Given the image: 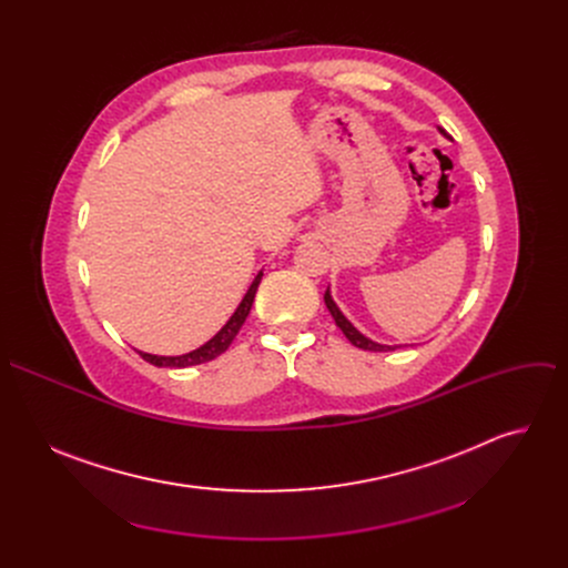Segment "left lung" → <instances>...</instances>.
I'll return each instance as SVG.
<instances>
[{
	"label": "left lung",
	"instance_id": "obj_1",
	"mask_svg": "<svg viewBox=\"0 0 568 568\" xmlns=\"http://www.w3.org/2000/svg\"><path fill=\"white\" fill-rule=\"evenodd\" d=\"M438 130H440V128H438ZM440 134H445V130H440ZM323 301H326V305H328V310H331L335 323L342 328V333L346 335V339H348L353 346H357V348H362V351H373V353H386V351H395V348H397V346H384V344H377V342L364 337V335L353 326V323L342 314V310L337 307V303H335L333 296H331V287L326 290V294H323Z\"/></svg>",
	"mask_w": 568,
	"mask_h": 568
}]
</instances>
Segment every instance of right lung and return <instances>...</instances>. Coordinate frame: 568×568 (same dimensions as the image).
Returning a JSON list of instances; mask_svg holds the SVG:
<instances>
[{
  "label": "right lung",
  "mask_w": 568,
  "mask_h": 568,
  "mask_svg": "<svg viewBox=\"0 0 568 568\" xmlns=\"http://www.w3.org/2000/svg\"><path fill=\"white\" fill-rule=\"evenodd\" d=\"M261 278H263V272H258V276L254 278V283L247 290L245 298L240 301V305L235 307L231 318L220 328V333L213 339H209L204 346H200V348H195V351H191L186 355H178V357H161V355H150V353H141V351H139V355L145 362H150L152 366H164V368H186V366H197V364L215 359L217 355H222L231 346V342L235 339L237 331L242 328V323H245V318L250 316V310H252L256 290L261 285Z\"/></svg>",
  "instance_id": "right-lung-1"
}]
</instances>
